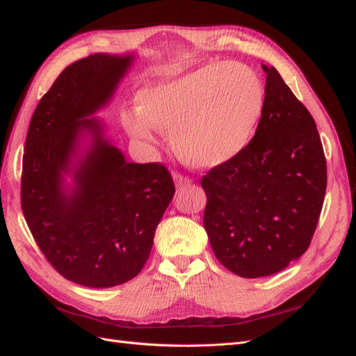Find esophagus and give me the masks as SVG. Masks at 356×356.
Returning a JSON list of instances; mask_svg holds the SVG:
<instances>
[{
    "mask_svg": "<svg viewBox=\"0 0 356 356\" xmlns=\"http://www.w3.org/2000/svg\"><path fill=\"white\" fill-rule=\"evenodd\" d=\"M174 181H175V184H177L178 187L188 186L190 182H191V179H190L188 177H184L182 174H179V172H174Z\"/></svg>",
    "mask_w": 356,
    "mask_h": 356,
    "instance_id": "1",
    "label": "esophagus"
}]
</instances>
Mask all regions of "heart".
<instances>
[{
  "label": "heart",
  "mask_w": 356,
  "mask_h": 356,
  "mask_svg": "<svg viewBox=\"0 0 356 356\" xmlns=\"http://www.w3.org/2000/svg\"><path fill=\"white\" fill-rule=\"evenodd\" d=\"M138 114H127L129 134L153 143V131L169 135L175 154L197 169L238 157L260 122L266 90L250 67L220 62L178 79L145 86L136 95Z\"/></svg>",
  "instance_id": "1"
}]
</instances>
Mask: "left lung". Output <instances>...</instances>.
Segmentation results:
<instances>
[{"mask_svg": "<svg viewBox=\"0 0 356 356\" xmlns=\"http://www.w3.org/2000/svg\"><path fill=\"white\" fill-rule=\"evenodd\" d=\"M263 70L266 104L254 138L200 181L212 251L242 277L275 275L307 251L327 188L314 117L275 67Z\"/></svg>", "mask_w": 356, "mask_h": 356, "instance_id": "obj_1", "label": "left lung"}]
</instances>
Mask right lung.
<instances>
[{
  "instance_id": "1",
  "label": "right lung",
  "mask_w": 356,
  "mask_h": 356,
  "mask_svg": "<svg viewBox=\"0 0 356 356\" xmlns=\"http://www.w3.org/2000/svg\"><path fill=\"white\" fill-rule=\"evenodd\" d=\"M131 62L96 53L71 63L40 99L25 141L20 204L28 227L58 273L89 288L120 285L143 270L175 193L163 165L127 161L89 117ZM70 173L72 188L63 177Z\"/></svg>"
}]
</instances>
